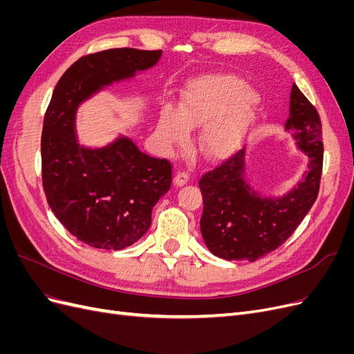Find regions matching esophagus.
<instances>
[{"instance_id": "esophagus-1", "label": "esophagus", "mask_w": 354, "mask_h": 354, "mask_svg": "<svg viewBox=\"0 0 354 354\" xmlns=\"http://www.w3.org/2000/svg\"><path fill=\"white\" fill-rule=\"evenodd\" d=\"M187 181H189V174L187 173H177L176 177H174V185L177 187L187 185Z\"/></svg>"}]
</instances>
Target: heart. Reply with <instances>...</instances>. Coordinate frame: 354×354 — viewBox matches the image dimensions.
Instances as JSON below:
<instances>
[{
  "instance_id": "heart-1",
  "label": "heart",
  "mask_w": 354,
  "mask_h": 354,
  "mask_svg": "<svg viewBox=\"0 0 354 354\" xmlns=\"http://www.w3.org/2000/svg\"><path fill=\"white\" fill-rule=\"evenodd\" d=\"M259 94L234 75H211L186 90L177 109H164L156 133L164 146L186 140L187 130L203 125L199 134L201 152L221 158L236 149L251 125Z\"/></svg>"
}]
</instances>
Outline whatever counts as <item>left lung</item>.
Segmentation results:
<instances>
[{"label":"left lung","instance_id":"left-lung-1","mask_svg":"<svg viewBox=\"0 0 354 354\" xmlns=\"http://www.w3.org/2000/svg\"><path fill=\"white\" fill-rule=\"evenodd\" d=\"M285 131L292 133L297 149L308 159L303 178L286 194L264 196L250 185L245 149L199 180L202 238L223 260L255 261L279 248L313 207L324 164L322 124L295 84Z\"/></svg>","mask_w":354,"mask_h":354}]
</instances>
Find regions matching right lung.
I'll return each instance as SVG.
<instances>
[{"mask_svg": "<svg viewBox=\"0 0 354 354\" xmlns=\"http://www.w3.org/2000/svg\"><path fill=\"white\" fill-rule=\"evenodd\" d=\"M160 56V50L136 48L84 56L53 91L41 137L42 186L57 220L93 248L118 251L140 239L171 187L173 169L122 134L102 147L80 145L78 109L102 90L153 68Z\"/></svg>", "mask_w": 354, "mask_h": 354, "instance_id": "1", "label": "right lung"}]
</instances>
